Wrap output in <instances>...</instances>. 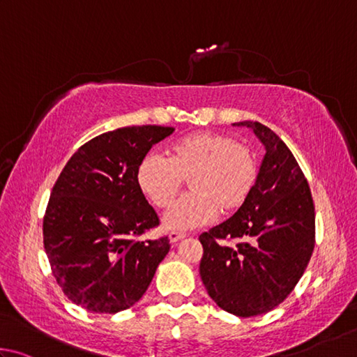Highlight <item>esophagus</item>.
<instances>
[{
    "label": "esophagus",
    "mask_w": 357,
    "mask_h": 357,
    "mask_svg": "<svg viewBox=\"0 0 357 357\" xmlns=\"http://www.w3.org/2000/svg\"><path fill=\"white\" fill-rule=\"evenodd\" d=\"M185 234L183 232H171L169 234V241L171 243H177V241H180V240H183L185 238Z\"/></svg>",
    "instance_id": "obj_1"
}]
</instances>
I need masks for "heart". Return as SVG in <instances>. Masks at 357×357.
I'll return each mask as SVG.
<instances>
[{"label":"heart","mask_w":357,"mask_h":357,"mask_svg":"<svg viewBox=\"0 0 357 357\" xmlns=\"http://www.w3.org/2000/svg\"><path fill=\"white\" fill-rule=\"evenodd\" d=\"M259 177L254 153L235 137L197 131L175 141L167 156L149 152L136 167V185L155 207H166L188 180L191 192L162 215L167 230L205 226L218 213L230 215L248 202Z\"/></svg>","instance_id":"heart-1"}]
</instances>
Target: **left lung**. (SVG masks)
Instances as JSON below:
<instances>
[{
  "mask_svg": "<svg viewBox=\"0 0 357 357\" xmlns=\"http://www.w3.org/2000/svg\"><path fill=\"white\" fill-rule=\"evenodd\" d=\"M264 144L255 188L236 213L199 236V265L210 298L236 317L266 314L295 289L315 241V208L301 167L285 142L260 122H235ZM232 241L226 245L224 241Z\"/></svg>",
  "mask_w": 357,
  "mask_h": 357,
  "instance_id": "obj_1",
  "label": "left lung"
}]
</instances>
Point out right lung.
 Returning a JSON list of instances; mask_svg holds the SVG:
<instances>
[{
  "label": "right lung",
  "mask_w": 357,
  "mask_h": 357,
  "mask_svg": "<svg viewBox=\"0 0 357 357\" xmlns=\"http://www.w3.org/2000/svg\"><path fill=\"white\" fill-rule=\"evenodd\" d=\"M172 127H123L72 155L53 186L43 246L66 296L96 314L139 301L169 252L167 236L136 241L160 224L136 185V167Z\"/></svg>",
  "instance_id": "obj_1"
}]
</instances>
